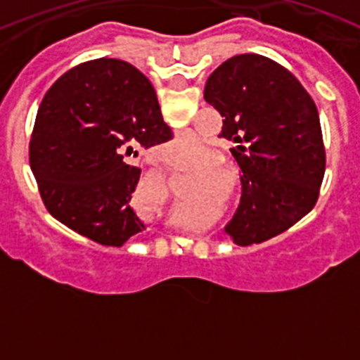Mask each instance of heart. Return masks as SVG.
<instances>
[{"instance_id": "heart-1", "label": "heart", "mask_w": 360, "mask_h": 360, "mask_svg": "<svg viewBox=\"0 0 360 360\" xmlns=\"http://www.w3.org/2000/svg\"><path fill=\"white\" fill-rule=\"evenodd\" d=\"M198 141H196L195 136H186V139H178L174 141L173 144L167 146L164 149L165 157L169 158L171 162H176V164H184L186 158L189 155H195L198 151Z\"/></svg>"}]
</instances>
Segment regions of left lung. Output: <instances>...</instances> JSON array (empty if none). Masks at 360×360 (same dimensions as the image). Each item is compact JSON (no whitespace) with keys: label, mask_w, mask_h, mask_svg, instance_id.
I'll return each mask as SVG.
<instances>
[{"label":"left lung","mask_w":360,"mask_h":360,"mask_svg":"<svg viewBox=\"0 0 360 360\" xmlns=\"http://www.w3.org/2000/svg\"><path fill=\"white\" fill-rule=\"evenodd\" d=\"M203 98L224 117L241 198L225 232L241 247L278 236L317 202L324 176L323 133L314 98L294 73L257 53L227 59Z\"/></svg>","instance_id":"8db88e82"}]
</instances>
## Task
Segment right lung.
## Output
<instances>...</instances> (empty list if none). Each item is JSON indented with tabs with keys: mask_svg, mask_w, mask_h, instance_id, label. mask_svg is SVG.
<instances>
[{
	"mask_svg": "<svg viewBox=\"0 0 360 360\" xmlns=\"http://www.w3.org/2000/svg\"><path fill=\"white\" fill-rule=\"evenodd\" d=\"M171 139L155 88L135 66L106 57L73 66L46 91L32 131L41 198L72 231L122 247L146 231L131 207L141 169L124 155Z\"/></svg>",
	"mask_w": 360,
	"mask_h": 360,
	"instance_id": "right-lung-1",
	"label": "right lung"
}]
</instances>
